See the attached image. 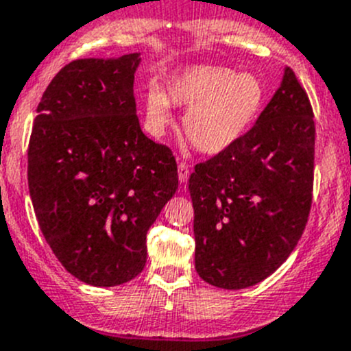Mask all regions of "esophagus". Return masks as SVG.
<instances>
[{
    "instance_id": "obj_1",
    "label": "esophagus",
    "mask_w": 351,
    "mask_h": 351,
    "mask_svg": "<svg viewBox=\"0 0 351 351\" xmlns=\"http://www.w3.org/2000/svg\"><path fill=\"white\" fill-rule=\"evenodd\" d=\"M189 175H191V168H189V165L186 162H183V160H180L178 162V178L182 183H186V180H189Z\"/></svg>"
}]
</instances>
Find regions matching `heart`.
Instances as JSON below:
<instances>
[{"label":"heart","instance_id":"b5f03b06","mask_svg":"<svg viewBox=\"0 0 351 351\" xmlns=\"http://www.w3.org/2000/svg\"><path fill=\"white\" fill-rule=\"evenodd\" d=\"M265 84L253 72L199 64L178 71L166 91L150 86L143 97L147 130L162 136L173 123V104L189 107L183 128L206 154L230 149L250 131L265 104Z\"/></svg>","mask_w":351,"mask_h":351}]
</instances>
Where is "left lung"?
<instances>
[{
	"label": "left lung",
	"mask_w": 351,
	"mask_h": 351,
	"mask_svg": "<svg viewBox=\"0 0 351 351\" xmlns=\"http://www.w3.org/2000/svg\"><path fill=\"white\" fill-rule=\"evenodd\" d=\"M315 123L293 69L235 145L195 165V270L208 284L244 289L274 274L303 235L312 208Z\"/></svg>",
	"instance_id": "1"
}]
</instances>
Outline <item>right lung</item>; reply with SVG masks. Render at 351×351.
I'll use <instances>...</instances> for the list:
<instances>
[{
  "instance_id": "add662e5",
  "label": "right lung",
  "mask_w": 351,
  "mask_h": 351,
  "mask_svg": "<svg viewBox=\"0 0 351 351\" xmlns=\"http://www.w3.org/2000/svg\"><path fill=\"white\" fill-rule=\"evenodd\" d=\"M138 53L80 58L51 80L27 150L29 194L57 260L112 287L147 261V232L178 189L171 150L143 135L133 95Z\"/></svg>"
}]
</instances>
